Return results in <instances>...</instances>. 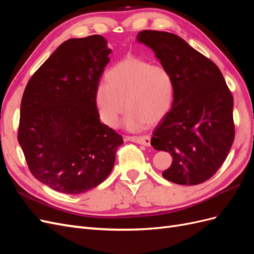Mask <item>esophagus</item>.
<instances>
[{
	"mask_svg": "<svg viewBox=\"0 0 254 254\" xmlns=\"http://www.w3.org/2000/svg\"><path fill=\"white\" fill-rule=\"evenodd\" d=\"M128 141H131L137 144H141L144 146H150V136L149 135H143V136H126Z\"/></svg>",
	"mask_w": 254,
	"mask_h": 254,
	"instance_id": "obj_1",
	"label": "esophagus"
}]
</instances>
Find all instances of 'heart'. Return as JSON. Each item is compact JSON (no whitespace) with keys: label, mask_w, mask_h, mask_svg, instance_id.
Returning a JSON list of instances; mask_svg holds the SVG:
<instances>
[{"label":"heart","mask_w":254,"mask_h":254,"mask_svg":"<svg viewBox=\"0 0 254 254\" xmlns=\"http://www.w3.org/2000/svg\"><path fill=\"white\" fill-rule=\"evenodd\" d=\"M106 77L108 83L98 84L95 101L103 122L108 126L118 125L125 108L129 111L124 125L131 131L146 124H157L170 111L174 83L164 66L128 57L111 67Z\"/></svg>","instance_id":"obj_1"}]
</instances>
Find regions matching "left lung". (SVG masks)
I'll return each instance as SVG.
<instances>
[{
    "instance_id": "obj_1",
    "label": "left lung",
    "mask_w": 254,
    "mask_h": 254,
    "mask_svg": "<svg viewBox=\"0 0 254 254\" xmlns=\"http://www.w3.org/2000/svg\"><path fill=\"white\" fill-rule=\"evenodd\" d=\"M174 83L172 109L153 130L152 147L173 157L162 173L181 186L202 183L225 162L234 141L233 96L218 66L172 33L142 30Z\"/></svg>"
}]
</instances>
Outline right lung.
Returning <instances> with one entry per match:
<instances>
[{
	"label": "right lung",
	"instance_id": "add662e5",
	"mask_svg": "<svg viewBox=\"0 0 254 254\" xmlns=\"http://www.w3.org/2000/svg\"><path fill=\"white\" fill-rule=\"evenodd\" d=\"M110 53L103 36L68 39L23 93L19 144L35 178L61 193L82 194L101 184L124 143L101 123L95 101Z\"/></svg>",
	"mask_w": 254,
	"mask_h": 254
}]
</instances>
